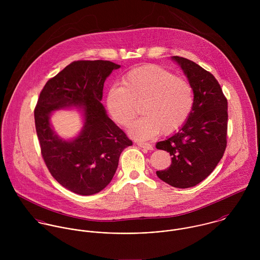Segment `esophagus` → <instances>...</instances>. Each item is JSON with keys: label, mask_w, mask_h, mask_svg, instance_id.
Wrapping results in <instances>:
<instances>
[{"label": "esophagus", "mask_w": 260, "mask_h": 260, "mask_svg": "<svg viewBox=\"0 0 260 260\" xmlns=\"http://www.w3.org/2000/svg\"><path fill=\"white\" fill-rule=\"evenodd\" d=\"M137 145L139 146V147H141V148L145 149V150H153V146L151 145V144H149V143H145V142H138L137 143Z\"/></svg>", "instance_id": "34e87169"}]
</instances>
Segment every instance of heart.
Masks as SVG:
<instances>
[{
	"label": "heart",
	"mask_w": 260,
	"mask_h": 260,
	"mask_svg": "<svg viewBox=\"0 0 260 260\" xmlns=\"http://www.w3.org/2000/svg\"><path fill=\"white\" fill-rule=\"evenodd\" d=\"M123 86H112L106 104L113 120L128 126L138 114L129 133L139 140H147L160 131L170 135L178 131L190 117L195 102L191 83L157 66L145 65L129 71L122 78Z\"/></svg>",
	"instance_id": "obj_1"
}]
</instances>
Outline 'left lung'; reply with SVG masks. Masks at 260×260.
<instances>
[{
	"mask_svg": "<svg viewBox=\"0 0 260 260\" xmlns=\"http://www.w3.org/2000/svg\"><path fill=\"white\" fill-rule=\"evenodd\" d=\"M174 60L194 89L195 102L185 124L156 148L170 153L171 165L156 171L164 182L189 188L203 181L221 160L227 140V99L215 77L196 63L178 56Z\"/></svg>",
	"mask_w": 260,
	"mask_h": 260,
	"instance_id": "1",
	"label": "left lung"
}]
</instances>
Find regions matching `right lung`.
Instances as JSON below:
<instances>
[{
  "label": "right lung",
  "instance_id": "obj_1",
  "mask_svg": "<svg viewBox=\"0 0 260 260\" xmlns=\"http://www.w3.org/2000/svg\"><path fill=\"white\" fill-rule=\"evenodd\" d=\"M121 66L110 61H75L50 79L40 93L35 125L43 159L52 176L80 195L100 192L111 182L122 151L132 141L107 116L101 103L104 82ZM83 112L81 132L71 141L58 137L49 122L54 111Z\"/></svg>",
  "mask_w": 260,
  "mask_h": 260
}]
</instances>
